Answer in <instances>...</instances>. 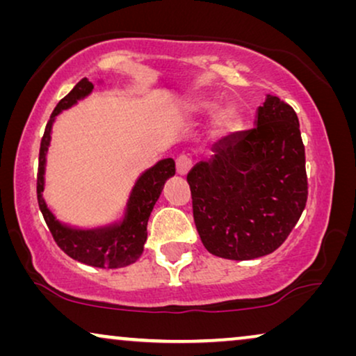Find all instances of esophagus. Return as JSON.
Returning a JSON list of instances; mask_svg holds the SVG:
<instances>
[{
  "label": "esophagus",
  "mask_w": 356,
  "mask_h": 356,
  "mask_svg": "<svg viewBox=\"0 0 356 356\" xmlns=\"http://www.w3.org/2000/svg\"><path fill=\"white\" fill-rule=\"evenodd\" d=\"M191 167H193L191 159L186 157V155H179L177 159V173L181 175V177H184V175L191 170Z\"/></svg>",
  "instance_id": "34e87169"
}]
</instances>
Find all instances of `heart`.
Here are the masks:
<instances>
[{
  "label": "heart",
  "instance_id": "b5f03b06",
  "mask_svg": "<svg viewBox=\"0 0 356 356\" xmlns=\"http://www.w3.org/2000/svg\"><path fill=\"white\" fill-rule=\"evenodd\" d=\"M184 113L191 116L206 115L213 108V102L209 99H189L183 102ZM238 123V110L233 104H223L217 106L212 115L211 129L213 136H225L235 128Z\"/></svg>",
  "mask_w": 356,
  "mask_h": 356
}]
</instances>
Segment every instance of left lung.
<instances>
[{"mask_svg": "<svg viewBox=\"0 0 356 356\" xmlns=\"http://www.w3.org/2000/svg\"><path fill=\"white\" fill-rule=\"evenodd\" d=\"M193 216L213 256L250 261L274 252L300 220L308 197L298 116L267 95L254 128L233 133L188 173Z\"/></svg>", "mask_w": 356, "mask_h": 356, "instance_id": "1", "label": "left lung"}]
</instances>
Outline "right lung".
I'll return each instance as SVG.
<instances>
[{
  "instance_id": "right-lung-1",
  "label": "right lung",
  "mask_w": 356,
  "mask_h": 356,
  "mask_svg": "<svg viewBox=\"0 0 356 356\" xmlns=\"http://www.w3.org/2000/svg\"><path fill=\"white\" fill-rule=\"evenodd\" d=\"M94 90V84L84 77L77 82L70 94L60 100L53 110L50 121L47 123L45 134L42 138L40 155H38V175H37V197L38 207L50 228L56 245L67 256L82 264L100 267V269H118L136 262L143 254L144 243L147 240V222L150 212L159 201L165 181L175 175V160L163 159L140 173L131 189L128 202L120 220L108 225L94 228H79L63 223L55 217V213L47 206L43 199L45 191V167L47 154L51 143V129L56 116L63 110L71 108L77 102L86 99Z\"/></svg>"
}]
</instances>
